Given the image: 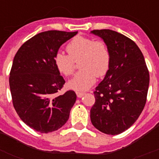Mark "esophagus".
Segmentation results:
<instances>
[{"instance_id": "obj_1", "label": "esophagus", "mask_w": 159, "mask_h": 159, "mask_svg": "<svg viewBox=\"0 0 159 159\" xmlns=\"http://www.w3.org/2000/svg\"><path fill=\"white\" fill-rule=\"evenodd\" d=\"M84 94H85V93H84V92H76V95H77V97H78V98H81V97H83L84 95Z\"/></svg>"}]
</instances>
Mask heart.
<instances>
[{
  "mask_svg": "<svg viewBox=\"0 0 159 159\" xmlns=\"http://www.w3.org/2000/svg\"><path fill=\"white\" fill-rule=\"evenodd\" d=\"M68 55L57 52L54 56V64L63 75H71L75 70V62H79L80 71L68 82L71 89L84 92L108 72L111 62V55L107 43L84 36H75L66 47Z\"/></svg>",
  "mask_w": 159,
  "mask_h": 159,
  "instance_id": "heart-1",
  "label": "heart"
}]
</instances>
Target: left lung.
Returning <instances> with one entry per match:
<instances>
[{
    "instance_id": "left-lung-1",
    "label": "left lung",
    "mask_w": 159,
    "mask_h": 159,
    "mask_svg": "<svg viewBox=\"0 0 159 159\" xmlns=\"http://www.w3.org/2000/svg\"><path fill=\"white\" fill-rule=\"evenodd\" d=\"M107 43L110 69L94 92L91 109L94 127L107 134H119L134 124L147 102L150 75L139 48L130 38L110 29L93 30Z\"/></svg>"
}]
</instances>
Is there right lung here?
<instances>
[{
    "instance_id": "obj_1",
    "label": "right lung",
    "mask_w": 159,
    "mask_h": 159,
    "mask_svg": "<svg viewBox=\"0 0 159 159\" xmlns=\"http://www.w3.org/2000/svg\"><path fill=\"white\" fill-rule=\"evenodd\" d=\"M78 32L51 30L38 33L16 53L9 74L12 104L22 121L49 133L63 127L76 100L74 91L57 92L65 80L54 64L60 47Z\"/></svg>"
}]
</instances>
